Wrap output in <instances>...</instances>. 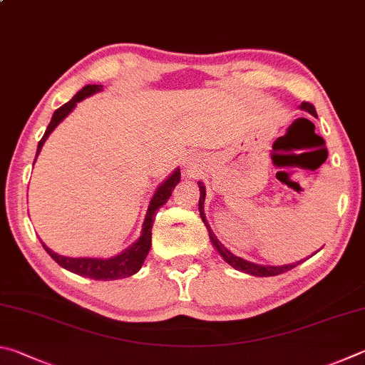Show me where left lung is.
I'll list each match as a JSON object with an SVG mask.
<instances>
[{
    "mask_svg": "<svg viewBox=\"0 0 365 365\" xmlns=\"http://www.w3.org/2000/svg\"><path fill=\"white\" fill-rule=\"evenodd\" d=\"M302 108L303 110H308L311 115H314V117H317L316 115V108L314 106L311 104V102H303L302 104ZM199 187H200V200H199V210H200V216H202V221L205 222V226L208 229V235L210 239H212L213 245L216 247V250L220 252V255L222 258L226 259V263L231 264L232 267H235L237 271H242V272H247V274H252V276H258V277H269V276H279V274H284L287 271H290L295 267L297 264L302 263V261H298L297 264H285V266H261V264H255V263H250V261H245L239 257H235V255H232L231 252L227 250V248L221 244V242L216 239V235L212 232V229H210L208 222L205 220V216H203V202H205V186H203L202 182H199Z\"/></svg>",
    "mask_w": 365,
    "mask_h": 365,
    "instance_id": "8db88e82",
    "label": "left lung"
}]
</instances>
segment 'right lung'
<instances>
[{"label":"right lung","mask_w":365,"mask_h":365,"mask_svg":"<svg viewBox=\"0 0 365 365\" xmlns=\"http://www.w3.org/2000/svg\"><path fill=\"white\" fill-rule=\"evenodd\" d=\"M101 89H102L101 85H86L81 89V91L76 93L73 98L67 102V104H63L62 107L57 108L53 115V118H51V121H49L46 131H44V134H43L41 140L38 143L36 157L41 150L44 140L48 139V136L53 133L54 128L59 125L70 112L73 110L76 102H80L85 98H88V96L101 91ZM36 157H35V160H36ZM179 179H181V173H179V170H176L168 179H166L162 186H158V189L155 190V194H153L152 200H150L149 210H147V215H145V220L143 225V234H140L139 240L134 242L130 248H126L123 253L117 255V257L108 258V259L68 258V257H61V255H57L53 250H49V248L43 244L44 250H46L49 253V257L53 258L57 264L62 266L63 269L78 274V276H83V277L96 279V280H115V279H123V277L133 276V274H136L140 267H143L147 253H149V250H150L152 226H153V218H155V215H157V210L162 207L163 203L168 202L173 189L176 187Z\"/></svg>","instance_id":"right-lung-1"}]
</instances>
